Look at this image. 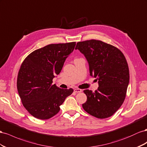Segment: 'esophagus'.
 <instances>
[{
	"instance_id": "1",
	"label": "esophagus",
	"mask_w": 147,
	"mask_h": 147,
	"mask_svg": "<svg viewBox=\"0 0 147 147\" xmlns=\"http://www.w3.org/2000/svg\"><path fill=\"white\" fill-rule=\"evenodd\" d=\"M74 90L75 92H76V93H80V92H82V89H75Z\"/></svg>"
}]
</instances>
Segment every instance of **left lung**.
<instances>
[{
  "label": "left lung",
  "mask_w": 147,
  "mask_h": 147,
  "mask_svg": "<svg viewBox=\"0 0 147 147\" xmlns=\"http://www.w3.org/2000/svg\"><path fill=\"white\" fill-rule=\"evenodd\" d=\"M89 66L90 75L98 80V88L94 92L84 90L87 101L82 107L97 118L111 116L122 105L129 82L126 59L120 50L98 40L77 43Z\"/></svg>",
  "instance_id": "1"
}]
</instances>
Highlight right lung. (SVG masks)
<instances>
[{
  "label": "right lung",
  "mask_w": 147,
  "mask_h": 147,
  "mask_svg": "<svg viewBox=\"0 0 147 147\" xmlns=\"http://www.w3.org/2000/svg\"><path fill=\"white\" fill-rule=\"evenodd\" d=\"M76 42L49 44L34 50L25 58L17 78V89L24 107L40 119H47L59 112L60 106L73 92L52 84Z\"/></svg>",
  "instance_id": "add662e5"
}]
</instances>
